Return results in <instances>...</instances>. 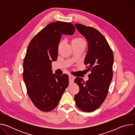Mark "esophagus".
<instances>
[{
	"instance_id": "esophagus-1",
	"label": "esophagus",
	"mask_w": 135,
	"mask_h": 135,
	"mask_svg": "<svg viewBox=\"0 0 135 135\" xmlns=\"http://www.w3.org/2000/svg\"><path fill=\"white\" fill-rule=\"evenodd\" d=\"M69 82H73L75 79V77L74 76H73L71 75H69Z\"/></svg>"
}]
</instances>
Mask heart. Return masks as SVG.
I'll use <instances>...</instances> for the list:
<instances>
[{
	"instance_id": "heart-1",
	"label": "heart",
	"mask_w": 135,
	"mask_h": 135,
	"mask_svg": "<svg viewBox=\"0 0 135 135\" xmlns=\"http://www.w3.org/2000/svg\"><path fill=\"white\" fill-rule=\"evenodd\" d=\"M81 42H84V41L83 38L80 37L76 38L72 41V43H81Z\"/></svg>"
}]
</instances>
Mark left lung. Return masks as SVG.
<instances>
[{
	"mask_svg": "<svg viewBox=\"0 0 135 135\" xmlns=\"http://www.w3.org/2000/svg\"><path fill=\"white\" fill-rule=\"evenodd\" d=\"M75 26L88 41L84 64L91 73L86 82L82 78L75 79L74 82L79 85L80 91L74 99L80 109L91 112L100 107L107 95L113 78L114 56L106 38L98 30L81 24Z\"/></svg>",
	"mask_w": 135,
	"mask_h": 135,
	"instance_id": "8db88e82",
	"label": "left lung"
}]
</instances>
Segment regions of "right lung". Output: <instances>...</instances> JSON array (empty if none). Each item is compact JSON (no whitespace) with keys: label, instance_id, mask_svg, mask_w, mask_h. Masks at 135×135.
Returning a JSON list of instances; mask_svg holds the SVG:
<instances>
[{"label":"right lung","instance_id":"obj_1","mask_svg":"<svg viewBox=\"0 0 135 135\" xmlns=\"http://www.w3.org/2000/svg\"><path fill=\"white\" fill-rule=\"evenodd\" d=\"M75 31L69 22L57 21L47 25L30 41L23 61V78L29 97L43 112L54 109L69 84L67 74L52 73V62L57 60L62 34Z\"/></svg>","mask_w":135,"mask_h":135}]
</instances>
